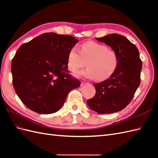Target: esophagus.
Wrapping results in <instances>:
<instances>
[{"mask_svg":"<svg viewBox=\"0 0 158 158\" xmlns=\"http://www.w3.org/2000/svg\"><path fill=\"white\" fill-rule=\"evenodd\" d=\"M86 83L85 82H81V86H83V85H84V84H85Z\"/></svg>","mask_w":158,"mask_h":158,"instance_id":"34e87169","label":"esophagus"}]
</instances>
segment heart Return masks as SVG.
<instances>
[{
    "label": "heart",
    "instance_id": "b5f03b06",
    "mask_svg": "<svg viewBox=\"0 0 158 158\" xmlns=\"http://www.w3.org/2000/svg\"><path fill=\"white\" fill-rule=\"evenodd\" d=\"M118 61L117 54L114 50L93 41L83 44L80 53L75 48H72L67 56L68 68L72 72L85 66L86 63L88 68L76 72L75 76L89 79L95 78L97 80L109 78L116 70Z\"/></svg>",
    "mask_w": 158,
    "mask_h": 158
}]
</instances>
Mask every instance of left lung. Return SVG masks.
<instances>
[{
	"label": "left lung",
	"mask_w": 158,
	"mask_h": 158,
	"mask_svg": "<svg viewBox=\"0 0 158 158\" xmlns=\"http://www.w3.org/2000/svg\"><path fill=\"white\" fill-rule=\"evenodd\" d=\"M96 39L110 46L118 61L110 78L94 84L96 94L87 104L99 114L117 113L125 108L139 86L142 61L136 46L124 36L113 33Z\"/></svg>",
	"instance_id": "1"
}]
</instances>
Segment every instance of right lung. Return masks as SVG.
<instances>
[{
	"label": "right lung",
	"mask_w": 158,
	"mask_h": 158,
	"mask_svg": "<svg viewBox=\"0 0 158 158\" xmlns=\"http://www.w3.org/2000/svg\"><path fill=\"white\" fill-rule=\"evenodd\" d=\"M75 37L55 33L41 34L18 49L12 60L14 89L21 101L34 112L59 110L69 92L80 86L69 74L68 53L78 43Z\"/></svg>",
	"instance_id": "right-lung-1"
}]
</instances>
